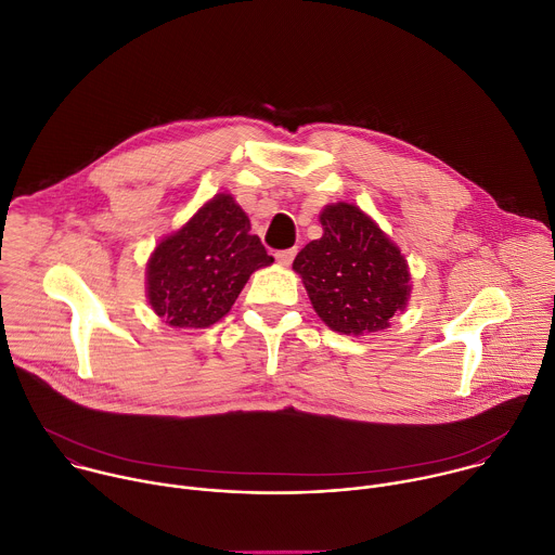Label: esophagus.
Here are the masks:
<instances>
[{
    "mask_svg": "<svg viewBox=\"0 0 555 555\" xmlns=\"http://www.w3.org/2000/svg\"><path fill=\"white\" fill-rule=\"evenodd\" d=\"M274 257H276V261H279L281 266H289V263L294 261V257H296V250H294V248H289V250H279Z\"/></svg>",
    "mask_w": 555,
    "mask_h": 555,
    "instance_id": "34e87169",
    "label": "esophagus"
}]
</instances>
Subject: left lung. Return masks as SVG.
Masks as SVG:
<instances>
[{"instance_id": "obj_1", "label": "left lung", "mask_w": 555, "mask_h": 555, "mask_svg": "<svg viewBox=\"0 0 555 555\" xmlns=\"http://www.w3.org/2000/svg\"><path fill=\"white\" fill-rule=\"evenodd\" d=\"M321 223V240L309 242L292 266L315 313L347 336L386 330L411 296V274L400 248L353 204L327 206Z\"/></svg>"}]
</instances>
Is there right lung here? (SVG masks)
I'll return each mask as SVG.
<instances>
[{
	"label": "right lung",
	"instance_id": "add662e5",
	"mask_svg": "<svg viewBox=\"0 0 555 555\" xmlns=\"http://www.w3.org/2000/svg\"><path fill=\"white\" fill-rule=\"evenodd\" d=\"M274 259L230 195L204 204L186 225L157 244L146 268V296L165 323L202 330L230 311L250 274Z\"/></svg>",
	"mask_w": 555,
	"mask_h": 555
}]
</instances>
